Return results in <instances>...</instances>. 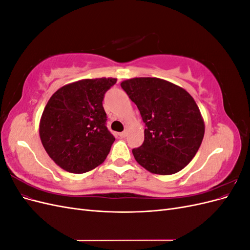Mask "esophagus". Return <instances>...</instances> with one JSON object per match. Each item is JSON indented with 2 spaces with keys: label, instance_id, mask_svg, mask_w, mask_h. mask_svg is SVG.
Here are the masks:
<instances>
[{
  "label": "esophagus",
  "instance_id": "esophagus-1",
  "mask_svg": "<svg viewBox=\"0 0 250 250\" xmlns=\"http://www.w3.org/2000/svg\"><path fill=\"white\" fill-rule=\"evenodd\" d=\"M119 135H120V138H122V139H124V138H126V137H127V131H123V132H120V133H119Z\"/></svg>",
  "mask_w": 250,
  "mask_h": 250
}]
</instances>
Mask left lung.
<instances>
[{
    "mask_svg": "<svg viewBox=\"0 0 250 250\" xmlns=\"http://www.w3.org/2000/svg\"><path fill=\"white\" fill-rule=\"evenodd\" d=\"M121 86L138 106L146 127L144 143L132 149L135 161L161 175L183 170L197 153L204 135L201 113L192 96L158 78H132Z\"/></svg>",
    "mask_w": 250,
    "mask_h": 250,
    "instance_id": "1",
    "label": "left lung"
}]
</instances>
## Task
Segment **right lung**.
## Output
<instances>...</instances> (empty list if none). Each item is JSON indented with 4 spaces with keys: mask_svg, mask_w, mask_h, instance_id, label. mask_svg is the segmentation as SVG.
<instances>
[{
    "mask_svg": "<svg viewBox=\"0 0 250 250\" xmlns=\"http://www.w3.org/2000/svg\"><path fill=\"white\" fill-rule=\"evenodd\" d=\"M116 78L84 79L60 87L43 109L40 135L44 150L63 170L81 174L108 155L115 137L107 129L104 95Z\"/></svg>",
    "mask_w": 250,
    "mask_h": 250,
    "instance_id": "1",
    "label": "right lung"
}]
</instances>
